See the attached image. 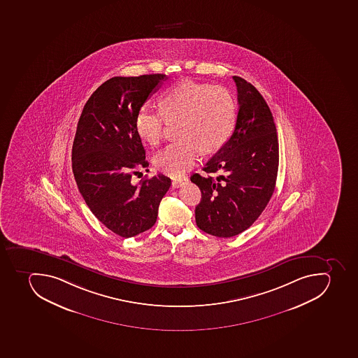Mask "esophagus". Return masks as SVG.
<instances>
[{"mask_svg": "<svg viewBox=\"0 0 358 358\" xmlns=\"http://www.w3.org/2000/svg\"><path fill=\"white\" fill-rule=\"evenodd\" d=\"M188 182V178H179V179H173L172 180V187L173 188H179V187L183 186L185 183Z\"/></svg>", "mask_w": 358, "mask_h": 358, "instance_id": "obj_1", "label": "esophagus"}]
</instances>
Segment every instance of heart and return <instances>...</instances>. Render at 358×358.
<instances>
[{
	"instance_id": "1",
	"label": "heart",
	"mask_w": 358,
	"mask_h": 358,
	"mask_svg": "<svg viewBox=\"0 0 358 358\" xmlns=\"http://www.w3.org/2000/svg\"><path fill=\"white\" fill-rule=\"evenodd\" d=\"M161 110L141 108L137 135L148 144L162 141L166 124H178L180 141L155 157V166L172 177H181L195 166L201 150L213 153L230 138L237 120V106L226 88L182 80L159 96Z\"/></svg>"
}]
</instances>
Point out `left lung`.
<instances>
[{
  "label": "left lung",
  "instance_id": "left-lung-1",
  "mask_svg": "<svg viewBox=\"0 0 358 358\" xmlns=\"http://www.w3.org/2000/svg\"><path fill=\"white\" fill-rule=\"evenodd\" d=\"M237 86V121L231 137L192 182L199 187L201 199L196 206V224L215 237L230 238L255 222L272 197L279 144L273 115L259 90L234 76Z\"/></svg>",
  "mask_w": 358,
  "mask_h": 358
}]
</instances>
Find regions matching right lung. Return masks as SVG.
<instances>
[{
    "instance_id": "1",
    "label": "right lung",
    "mask_w": 358,
    "mask_h": 358,
    "mask_svg": "<svg viewBox=\"0 0 358 358\" xmlns=\"http://www.w3.org/2000/svg\"><path fill=\"white\" fill-rule=\"evenodd\" d=\"M166 79L161 73L108 79L88 99L77 124L73 171L79 192L92 213L120 237L152 228L171 186L161 173L131 182L136 169L148 166L136 117Z\"/></svg>"
}]
</instances>
